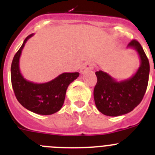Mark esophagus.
I'll return each mask as SVG.
<instances>
[{
    "instance_id": "obj_1",
    "label": "esophagus",
    "mask_w": 155,
    "mask_h": 155,
    "mask_svg": "<svg viewBox=\"0 0 155 155\" xmlns=\"http://www.w3.org/2000/svg\"><path fill=\"white\" fill-rule=\"evenodd\" d=\"M93 68H94L93 64H91V63H87V64H85L83 67H82L81 69V72L82 74H84L86 73L87 71H90V70H92Z\"/></svg>"
}]
</instances>
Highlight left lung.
Returning a JSON list of instances; mask_svg holds the SVG:
<instances>
[{
  "label": "left lung",
  "mask_w": 155,
  "mask_h": 155,
  "mask_svg": "<svg viewBox=\"0 0 155 155\" xmlns=\"http://www.w3.org/2000/svg\"><path fill=\"white\" fill-rule=\"evenodd\" d=\"M127 46L136 50L140 58V66L134 76L116 81L105 72H95L94 103L98 111L105 116H118L131 112L140 103L147 90L150 72L148 59L136 39H133Z\"/></svg>",
  "instance_id": "left-lung-1"
}]
</instances>
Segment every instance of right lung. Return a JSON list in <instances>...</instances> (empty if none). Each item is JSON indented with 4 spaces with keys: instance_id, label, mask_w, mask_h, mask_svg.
<instances>
[{
    "instance_id": "obj_1",
    "label": "right lung",
    "mask_w": 155,
    "mask_h": 155,
    "mask_svg": "<svg viewBox=\"0 0 155 155\" xmlns=\"http://www.w3.org/2000/svg\"><path fill=\"white\" fill-rule=\"evenodd\" d=\"M32 35L31 34L25 38L13 58L11 67L12 87L16 98L23 107L37 114L51 115L62 108L68 85L78 78L79 73H63L55 79L42 84L25 79L19 69V58L25 42Z\"/></svg>"
}]
</instances>
